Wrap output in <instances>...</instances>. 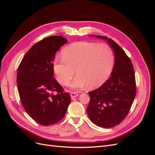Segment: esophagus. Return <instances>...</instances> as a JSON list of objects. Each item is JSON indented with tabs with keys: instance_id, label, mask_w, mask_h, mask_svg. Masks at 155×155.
Here are the masks:
<instances>
[{
	"instance_id": "34e87169",
	"label": "esophagus",
	"mask_w": 155,
	"mask_h": 155,
	"mask_svg": "<svg viewBox=\"0 0 155 155\" xmlns=\"http://www.w3.org/2000/svg\"><path fill=\"white\" fill-rule=\"evenodd\" d=\"M70 96H71L72 99H74V98L78 96V94L77 92H70Z\"/></svg>"
}]
</instances>
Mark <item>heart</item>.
I'll return each instance as SVG.
<instances>
[{"label":"heart","instance_id":"1","mask_svg":"<svg viewBox=\"0 0 155 155\" xmlns=\"http://www.w3.org/2000/svg\"><path fill=\"white\" fill-rule=\"evenodd\" d=\"M114 56L110 46L104 43L81 41L68 45L63 56L57 55L53 68L58 81L64 85L69 82L76 68L77 76L69 84L72 88L100 86L109 76Z\"/></svg>","mask_w":155,"mask_h":155}]
</instances>
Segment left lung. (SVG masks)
<instances>
[{
  "label": "left lung",
  "mask_w": 155,
  "mask_h": 155,
  "mask_svg": "<svg viewBox=\"0 0 155 155\" xmlns=\"http://www.w3.org/2000/svg\"><path fill=\"white\" fill-rule=\"evenodd\" d=\"M92 37L107 41L114 53V65L110 78L94 91L88 92L87 114L92 123L103 128L118 125L127 115L136 96L133 64L120 46L105 36Z\"/></svg>",
  "instance_id": "1"
}]
</instances>
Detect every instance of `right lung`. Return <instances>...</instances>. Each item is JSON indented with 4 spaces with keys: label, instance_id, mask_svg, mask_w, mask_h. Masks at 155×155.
Listing matches in <instances>:
<instances>
[{
    "label": "right lung",
    "instance_id": "add662e5",
    "mask_svg": "<svg viewBox=\"0 0 155 155\" xmlns=\"http://www.w3.org/2000/svg\"><path fill=\"white\" fill-rule=\"evenodd\" d=\"M67 42L58 35L39 41L28 51L17 69L21 104L33 120L45 126L62 120L71 101L69 94L54 78L55 54Z\"/></svg>",
    "mask_w": 155,
    "mask_h": 155
}]
</instances>
